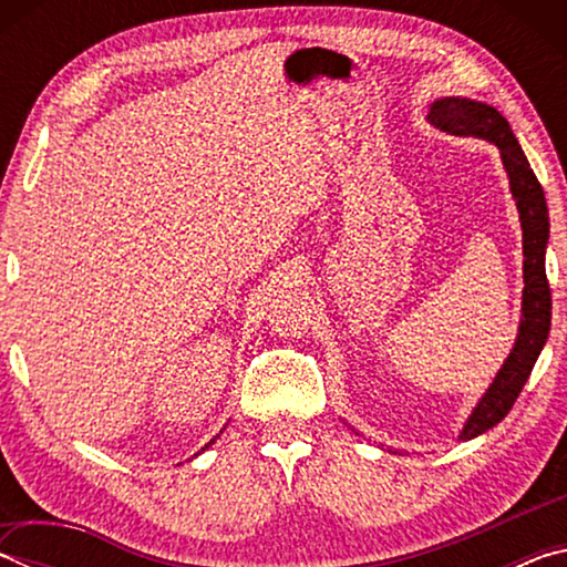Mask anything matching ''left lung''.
<instances>
[{"instance_id": "obj_1", "label": "left lung", "mask_w": 567, "mask_h": 567, "mask_svg": "<svg viewBox=\"0 0 567 567\" xmlns=\"http://www.w3.org/2000/svg\"><path fill=\"white\" fill-rule=\"evenodd\" d=\"M427 122L435 130L455 134V137H477L501 150L503 167L511 182V192L520 215L523 227V307L517 338L511 354L497 370L491 388L483 392L477 405L470 412L457 440H473L495 427L511 408L530 378L537 354L543 352L550 332V285L545 277V247L550 237L548 205L540 182L530 169L523 147L517 145L511 124L491 104L467 97H440L427 104ZM352 430V427H350ZM360 435V433H358Z\"/></svg>"}]
</instances>
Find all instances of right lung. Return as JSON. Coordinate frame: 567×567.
<instances>
[{
	"label": "right lung",
	"mask_w": 567,
	"mask_h": 567,
	"mask_svg": "<svg viewBox=\"0 0 567 567\" xmlns=\"http://www.w3.org/2000/svg\"><path fill=\"white\" fill-rule=\"evenodd\" d=\"M219 433H223V430H219ZM217 437H219V435H215V440H217ZM215 440H209V443H207L205 447H209V445H213V443H215ZM205 447H203V450H199V453H205ZM199 453H197V455H199Z\"/></svg>",
	"instance_id": "right-lung-1"
}]
</instances>
